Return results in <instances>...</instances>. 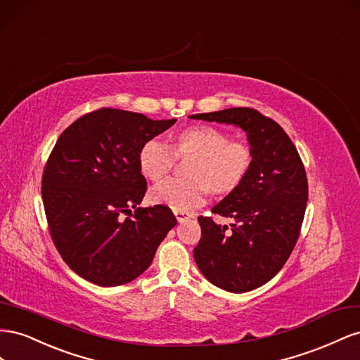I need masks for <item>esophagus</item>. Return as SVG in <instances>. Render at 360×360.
Segmentation results:
<instances>
[{
	"mask_svg": "<svg viewBox=\"0 0 360 360\" xmlns=\"http://www.w3.org/2000/svg\"><path fill=\"white\" fill-rule=\"evenodd\" d=\"M174 215H176V220H178L179 223L186 221V220H188V219H194V214H193V212H187V211H178V210H174Z\"/></svg>",
	"mask_w": 360,
	"mask_h": 360,
	"instance_id": "1",
	"label": "esophagus"
}]
</instances>
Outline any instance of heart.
<instances>
[{"instance_id": "obj_1", "label": "heart", "mask_w": 360, "mask_h": 360, "mask_svg": "<svg viewBox=\"0 0 360 360\" xmlns=\"http://www.w3.org/2000/svg\"><path fill=\"white\" fill-rule=\"evenodd\" d=\"M194 157L188 164L190 178L162 179L150 190V199L178 211L199 207L211 190L226 194L237 188L253 164V150L248 143L231 140L228 132L211 125H198L179 132L172 148L153 137L139 152L141 173L158 181L172 170L174 160Z\"/></svg>"}]
</instances>
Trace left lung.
I'll return each mask as SVG.
<instances>
[{
	"label": "left lung",
	"instance_id": "left-lung-1",
	"mask_svg": "<svg viewBox=\"0 0 360 360\" xmlns=\"http://www.w3.org/2000/svg\"><path fill=\"white\" fill-rule=\"evenodd\" d=\"M233 123L248 132L253 164L248 176L212 212L231 228L200 217L194 261L207 279L229 292H248L269 282L288 261L299 240L307 202V178L294 143L279 123L249 107L193 115Z\"/></svg>",
	"mask_w": 360,
	"mask_h": 360
}]
</instances>
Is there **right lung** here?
<instances>
[{"instance_id":"right-lung-1","label":"right lung","mask_w":360,"mask_h":360,"mask_svg":"<svg viewBox=\"0 0 360 360\" xmlns=\"http://www.w3.org/2000/svg\"><path fill=\"white\" fill-rule=\"evenodd\" d=\"M174 122L99 108L61 132L44 169L42 200L56 249L83 279L99 286L134 281L176 224L166 205L137 208L148 188L140 148Z\"/></svg>"}]
</instances>
